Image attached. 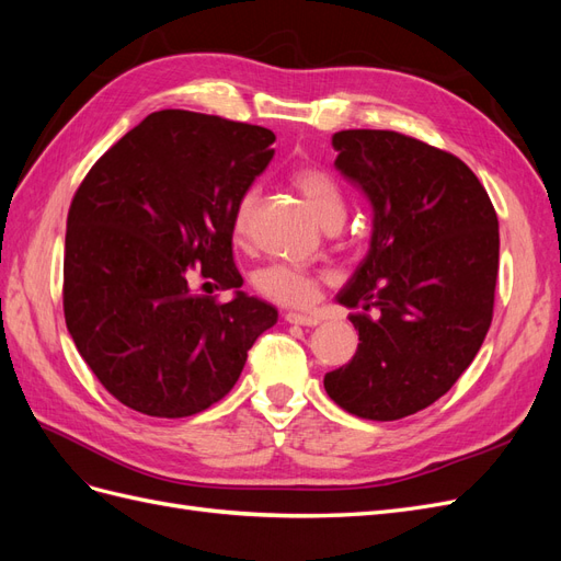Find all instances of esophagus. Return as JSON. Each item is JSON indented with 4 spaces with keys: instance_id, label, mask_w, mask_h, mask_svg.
Masks as SVG:
<instances>
[{
    "instance_id": "obj_1",
    "label": "esophagus",
    "mask_w": 561,
    "mask_h": 561,
    "mask_svg": "<svg viewBox=\"0 0 561 561\" xmlns=\"http://www.w3.org/2000/svg\"><path fill=\"white\" fill-rule=\"evenodd\" d=\"M285 320L293 322V325H301V328H316L320 325V318L313 313H297V311H287Z\"/></svg>"
}]
</instances>
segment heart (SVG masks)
Here are the masks:
<instances>
[{
    "instance_id": "obj_1",
    "label": "heart",
    "mask_w": 561,
    "mask_h": 561,
    "mask_svg": "<svg viewBox=\"0 0 561 561\" xmlns=\"http://www.w3.org/2000/svg\"><path fill=\"white\" fill-rule=\"evenodd\" d=\"M295 190L307 201L311 213L320 219L322 225L330 222V219H344V196L339 192L336 182L316 165H301L293 173ZM254 208V192H245L241 201L236 203L233 219H231V231L236 239H243L248 231L250 215ZM318 274L301 264L293 262H274L257 271L254 276V285L257 290L280 304H293V307H301V304H309L316 295L318 287Z\"/></svg>"
}]
</instances>
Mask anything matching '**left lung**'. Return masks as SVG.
<instances>
[{
	"instance_id": "8db88e82",
	"label": "left lung",
	"mask_w": 561,
	"mask_h": 561,
	"mask_svg": "<svg viewBox=\"0 0 561 561\" xmlns=\"http://www.w3.org/2000/svg\"><path fill=\"white\" fill-rule=\"evenodd\" d=\"M332 147L336 171L369 201L371 236L336 295L360 344L325 390L355 416L396 421L443 398L478 355L494 313L499 217L443 149L393 130H339Z\"/></svg>"
}]
</instances>
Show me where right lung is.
<instances>
[{"mask_svg":"<svg viewBox=\"0 0 561 561\" xmlns=\"http://www.w3.org/2000/svg\"><path fill=\"white\" fill-rule=\"evenodd\" d=\"M274 140L262 126L161 110L107 149L77 190L65 233L67 332L130 410L161 419L208 410L276 325V307L241 290L231 252L236 203L274 159ZM192 265L234 297L196 296Z\"/></svg>","mask_w":561,"mask_h":561,"instance_id":"right-lung-1","label":"right lung"}]
</instances>
